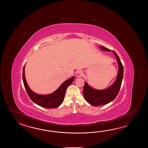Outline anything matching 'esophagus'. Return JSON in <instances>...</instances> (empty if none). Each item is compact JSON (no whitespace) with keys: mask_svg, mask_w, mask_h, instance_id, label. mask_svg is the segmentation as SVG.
Segmentation results:
<instances>
[{"mask_svg":"<svg viewBox=\"0 0 148 148\" xmlns=\"http://www.w3.org/2000/svg\"><path fill=\"white\" fill-rule=\"evenodd\" d=\"M83 75V71L82 70H78L77 72H76V77H82Z\"/></svg>","mask_w":148,"mask_h":148,"instance_id":"obj_1","label":"esophagus"}]
</instances>
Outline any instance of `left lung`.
I'll return each mask as SVG.
<instances>
[{"instance_id":"1","label":"left lung","mask_w":148,"mask_h":148,"mask_svg":"<svg viewBox=\"0 0 148 148\" xmlns=\"http://www.w3.org/2000/svg\"><path fill=\"white\" fill-rule=\"evenodd\" d=\"M102 50L110 51L106 47H99ZM114 53L116 58L119 66V71L117 78L113 84L110 87L103 90H97L91 87L88 84L85 82L83 90V95L85 100L89 104L94 106H97L108 104L113 101L119 94L123 77V66L119 56L114 51Z\"/></svg>"}]
</instances>
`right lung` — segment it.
<instances>
[{"label":"right lung","mask_w":148,"mask_h":148,"mask_svg":"<svg viewBox=\"0 0 148 148\" xmlns=\"http://www.w3.org/2000/svg\"><path fill=\"white\" fill-rule=\"evenodd\" d=\"M25 66L23 70V80L25 89L32 101L41 107L53 108L59 107L62 103L66 88L73 82L75 77L63 82L57 90L49 95H39L35 93L28 87L25 77Z\"/></svg>","instance_id":"obj_1"}]
</instances>
